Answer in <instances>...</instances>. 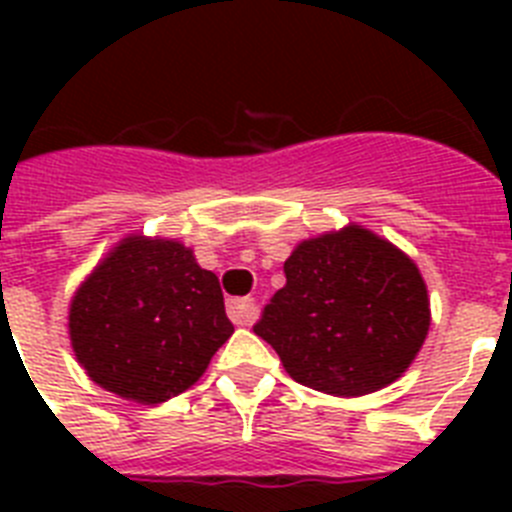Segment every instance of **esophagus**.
Masks as SVG:
<instances>
[{
    "mask_svg": "<svg viewBox=\"0 0 512 512\" xmlns=\"http://www.w3.org/2000/svg\"><path fill=\"white\" fill-rule=\"evenodd\" d=\"M256 302L251 297H238V300L228 302V318L235 325H251L256 320Z\"/></svg>",
    "mask_w": 512,
    "mask_h": 512,
    "instance_id": "obj_1",
    "label": "esophagus"
}]
</instances>
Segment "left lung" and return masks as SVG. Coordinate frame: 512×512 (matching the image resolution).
Wrapping results in <instances>:
<instances>
[{"mask_svg": "<svg viewBox=\"0 0 512 512\" xmlns=\"http://www.w3.org/2000/svg\"><path fill=\"white\" fill-rule=\"evenodd\" d=\"M287 284L253 333L274 346L295 382L359 397L395 382L431 325L418 266L379 235L348 225L300 243Z\"/></svg>", "mask_w": 512, "mask_h": 512, "instance_id": "obj_1", "label": "left lung"}]
</instances>
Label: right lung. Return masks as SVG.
<instances>
[{
    "mask_svg": "<svg viewBox=\"0 0 512 512\" xmlns=\"http://www.w3.org/2000/svg\"><path fill=\"white\" fill-rule=\"evenodd\" d=\"M69 333L76 359L99 387L158 405L205 374L233 323L220 282L189 248L133 235L81 284Z\"/></svg>",
    "mask_w": 512,
    "mask_h": 512,
    "instance_id": "obj_1",
    "label": "right lung"
}]
</instances>
